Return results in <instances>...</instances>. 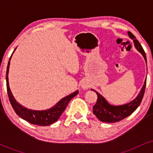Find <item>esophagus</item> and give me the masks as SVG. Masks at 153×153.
Returning a JSON list of instances; mask_svg holds the SVG:
<instances>
[{
  "instance_id": "obj_1",
  "label": "esophagus",
  "mask_w": 153,
  "mask_h": 153,
  "mask_svg": "<svg viewBox=\"0 0 153 153\" xmlns=\"http://www.w3.org/2000/svg\"><path fill=\"white\" fill-rule=\"evenodd\" d=\"M82 88L83 89H88V85H86V84H82Z\"/></svg>"
}]
</instances>
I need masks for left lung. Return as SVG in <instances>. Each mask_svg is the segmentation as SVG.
Returning a JSON list of instances; mask_svg holds the SVG:
<instances>
[{
  "instance_id": "obj_1",
  "label": "left lung",
  "mask_w": 153,
  "mask_h": 153,
  "mask_svg": "<svg viewBox=\"0 0 153 153\" xmlns=\"http://www.w3.org/2000/svg\"><path fill=\"white\" fill-rule=\"evenodd\" d=\"M128 35L131 39H133L135 47L140 53L143 54L147 62L146 54H145V52L142 45L136 39L134 35L131 34L130 31H128ZM145 87H146V80L144 82L143 86L141 88L140 92L139 93L138 96L136 97V99L131 101V102L128 103L127 104L122 105V106H113V105L109 104L101 94L96 92V91L91 89V91H94L96 93L98 96L96 103L93 107L94 114L100 121L103 122L114 123L122 120V119L131 114L140 106L142 100H143L144 94H145Z\"/></svg>"
}]
</instances>
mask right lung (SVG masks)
I'll return each instance as SVG.
<instances>
[{
	"instance_id": "obj_1",
	"label": "right lung",
	"mask_w": 153,
	"mask_h": 153,
	"mask_svg": "<svg viewBox=\"0 0 153 153\" xmlns=\"http://www.w3.org/2000/svg\"><path fill=\"white\" fill-rule=\"evenodd\" d=\"M11 56H10V57H11ZM10 59L8 61L6 70L7 92H8V99H9L10 104H11V106L13 107V110L15 111L16 113V114L19 116L21 118L26 120V122L39 126H48L53 124L54 122H57L59 118V117H60L61 114L63 113V111L66 108L70 101L78 94V91H76L75 92L73 93V94L68 95L66 97L63 98L55 106L52 107L50 109L43 111H34L28 109V108H26L25 107L22 106L21 104H19L18 102H16L14 97H13V94H12L11 91L10 90L8 77V71H9Z\"/></svg>"
}]
</instances>
